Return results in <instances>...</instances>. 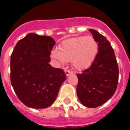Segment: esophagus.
Here are the masks:
<instances>
[{"instance_id": "1", "label": "esophagus", "mask_w": 130, "mask_h": 130, "mask_svg": "<svg viewBox=\"0 0 130 130\" xmlns=\"http://www.w3.org/2000/svg\"><path fill=\"white\" fill-rule=\"evenodd\" d=\"M65 75H67V76H68V75H69V74H71L72 73V71H71L70 70H68V69H65Z\"/></svg>"}]
</instances>
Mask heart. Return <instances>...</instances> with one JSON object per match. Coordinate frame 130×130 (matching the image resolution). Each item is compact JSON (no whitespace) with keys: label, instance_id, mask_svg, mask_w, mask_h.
<instances>
[{"label":"heart","instance_id":"heart-1","mask_svg":"<svg viewBox=\"0 0 130 130\" xmlns=\"http://www.w3.org/2000/svg\"><path fill=\"white\" fill-rule=\"evenodd\" d=\"M98 52L99 45L92 36H79L62 42L59 49L52 51L51 57L61 65L71 61L73 68L82 71L92 64Z\"/></svg>","mask_w":130,"mask_h":130}]
</instances>
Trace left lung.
Returning a JSON list of instances; mask_svg holds the SVG:
<instances>
[{"mask_svg": "<svg viewBox=\"0 0 130 130\" xmlns=\"http://www.w3.org/2000/svg\"><path fill=\"white\" fill-rule=\"evenodd\" d=\"M89 31L99 45L94 61L82 73H77V95L84 106L96 108L114 94L119 78V68L115 53L107 38L94 29Z\"/></svg>", "mask_w": 130, "mask_h": 130, "instance_id": "left-lung-1", "label": "left lung"}]
</instances>
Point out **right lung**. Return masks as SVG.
Masks as SVG:
<instances>
[{"label": "right lung", "mask_w": 130, "mask_h": 130, "mask_svg": "<svg viewBox=\"0 0 130 130\" xmlns=\"http://www.w3.org/2000/svg\"><path fill=\"white\" fill-rule=\"evenodd\" d=\"M55 40L28 34L20 40L11 56V82L21 102L30 108L45 109L57 98L66 79L63 69L51 67Z\"/></svg>", "instance_id": "right-lung-1"}]
</instances>
